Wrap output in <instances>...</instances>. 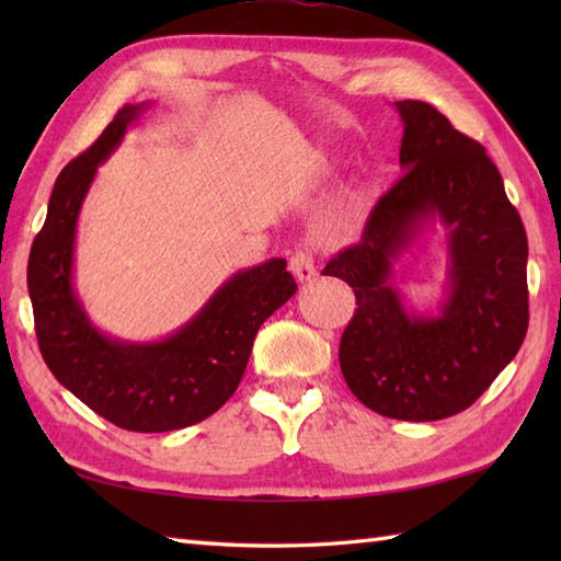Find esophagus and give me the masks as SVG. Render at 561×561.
<instances>
[{"instance_id": "obj_1", "label": "esophagus", "mask_w": 561, "mask_h": 561, "mask_svg": "<svg viewBox=\"0 0 561 561\" xmlns=\"http://www.w3.org/2000/svg\"><path fill=\"white\" fill-rule=\"evenodd\" d=\"M289 270L299 282H308L316 277V262L313 255L308 250H296V253L289 257Z\"/></svg>"}]
</instances>
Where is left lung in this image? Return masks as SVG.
<instances>
[{
	"label": "left lung",
	"instance_id": "left-lung-1",
	"mask_svg": "<svg viewBox=\"0 0 561 561\" xmlns=\"http://www.w3.org/2000/svg\"><path fill=\"white\" fill-rule=\"evenodd\" d=\"M402 178L368 214L362 241L323 274L347 282L356 311L340 368L368 410L434 422L468 410L518 354L528 332V238L496 165L424 101H398ZM447 229V299L414 314L391 265L425 226Z\"/></svg>",
	"mask_w": 561,
	"mask_h": 561
}]
</instances>
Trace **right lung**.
I'll list each match as a JSON object with an SVG mask.
<instances>
[{
	"mask_svg": "<svg viewBox=\"0 0 561 561\" xmlns=\"http://www.w3.org/2000/svg\"><path fill=\"white\" fill-rule=\"evenodd\" d=\"M149 103L125 105L93 145L57 175L28 257L35 335L53 376L103 420L157 434L207 420L229 400L260 325L296 294L287 260L231 274L211 299L157 342H125L91 323L75 291L77 221L99 165Z\"/></svg>",
	"mask_w": 561,
	"mask_h": 561,
	"instance_id": "add662e5",
	"label": "right lung"
}]
</instances>
